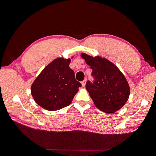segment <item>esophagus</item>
I'll return each instance as SVG.
<instances>
[{"label": "esophagus", "mask_w": 156, "mask_h": 156, "mask_svg": "<svg viewBox=\"0 0 156 156\" xmlns=\"http://www.w3.org/2000/svg\"><path fill=\"white\" fill-rule=\"evenodd\" d=\"M87 81V80L85 78V79L82 81V82H81V85H82L83 87H85V85H86Z\"/></svg>", "instance_id": "34e87169"}]
</instances>
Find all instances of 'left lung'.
<instances>
[{
    "label": "left lung",
    "mask_w": 156,
    "mask_h": 156,
    "mask_svg": "<svg viewBox=\"0 0 156 156\" xmlns=\"http://www.w3.org/2000/svg\"><path fill=\"white\" fill-rule=\"evenodd\" d=\"M81 56L92 69L94 81L93 83L87 81L86 88L96 107L106 113L123 107L129 96V86L123 74L115 64L100 56L85 53Z\"/></svg>",
    "instance_id": "1"
}]
</instances>
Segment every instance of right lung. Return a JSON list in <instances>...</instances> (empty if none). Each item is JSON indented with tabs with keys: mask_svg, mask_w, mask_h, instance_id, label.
Instances as JSON below:
<instances>
[{
	"mask_svg": "<svg viewBox=\"0 0 156 156\" xmlns=\"http://www.w3.org/2000/svg\"><path fill=\"white\" fill-rule=\"evenodd\" d=\"M71 59L59 57L40 73L31 87L34 101L48 111L59 110L69 105L81 86L69 65Z\"/></svg>",
	"mask_w": 156,
	"mask_h": 156,
	"instance_id": "right-lung-1",
	"label": "right lung"
}]
</instances>
